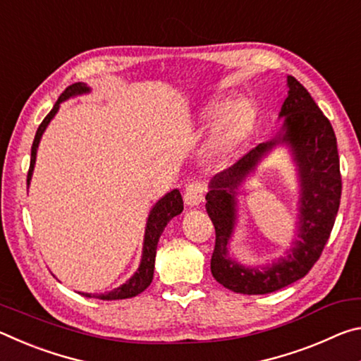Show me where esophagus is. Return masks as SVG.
I'll use <instances>...</instances> for the list:
<instances>
[{"label":"esophagus","mask_w":361,"mask_h":361,"mask_svg":"<svg viewBox=\"0 0 361 361\" xmlns=\"http://www.w3.org/2000/svg\"><path fill=\"white\" fill-rule=\"evenodd\" d=\"M205 191L207 189L202 183H197V181L189 183V185L185 188V195H183V197H185L186 205H189V207L199 205L205 197Z\"/></svg>","instance_id":"1"}]
</instances>
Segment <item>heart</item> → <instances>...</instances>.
Returning a JSON list of instances; mask_svg holds the SVG:
<instances>
[{
    "instance_id": "heart-1",
    "label": "heart",
    "mask_w": 361,
    "mask_h": 361,
    "mask_svg": "<svg viewBox=\"0 0 361 361\" xmlns=\"http://www.w3.org/2000/svg\"><path fill=\"white\" fill-rule=\"evenodd\" d=\"M218 108H212L209 116L215 114ZM250 122H252V109H250L248 103L239 100L232 102L226 106L215 124L212 137V148L218 152L229 151L239 140L243 133L247 132Z\"/></svg>"
}]
</instances>
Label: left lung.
I'll return each mask as SVG.
<instances>
[{"label": "left lung", "mask_w": 361, "mask_h": 361, "mask_svg": "<svg viewBox=\"0 0 361 361\" xmlns=\"http://www.w3.org/2000/svg\"><path fill=\"white\" fill-rule=\"evenodd\" d=\"M288 97L280 118L283 133L261 143L242 156L234 166L216 173L205 195V209L215 226V250L210 269L218 283L242 295H266L307 276L322 256L339 210L342 181L339 154L331 122L317 106L307 89L288 76ZM279 141L288 142L295 154L302 180V221L300 240L288 259L262 271L243 268L227 256V242L235 222V188L254 168L264 152Z\"/></svg>", "instance_id": "8db88e82"}]
</instances>
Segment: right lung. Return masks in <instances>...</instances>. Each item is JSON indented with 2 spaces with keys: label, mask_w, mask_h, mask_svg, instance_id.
<instances>
[{
  "label": "right lung",
  "mask_w": 361,
  "mask_h": 361,
  "mask_svg": "<svg viewBox=\"0 0 361 361\" xmlns=\"http://www.w3.org/2000/svg\"><path fill=\"white\" fill-rule=\"evenodd\" d=\"M84 92H89V87L82 82H76V84L68 85V87H66L62 92V95L59 97V100L56 102V105H54V108L51 109V113H49L44 118V121L39 124L38 130H36L33 145H32V159H30L27 185H30V180H32V173H33V167H35V161H36V149H38L42 132L46 130L47 124L59 111L60 103L66 99H70V97H73V95H79ZM181 212H183V199H181V194L178 189H173L172 192L164 195V197L159 200L154 207H152L149 218H148V223H146L143 256H142V262H140L138 271L133 274V276L127 280L124 285L118 286V288H114L113 291L105 293V295H97V298L99 299H127V298L137 296V295H140V293L148 288L151 280H152V274H154V259H156V248H157L159 237H161L164 228H166L170 219L176 215H180ZM82 295L87 298H92V295H89V293H82Z\"/></svg>",
  "instance_id": "1"
}]
</instances>
